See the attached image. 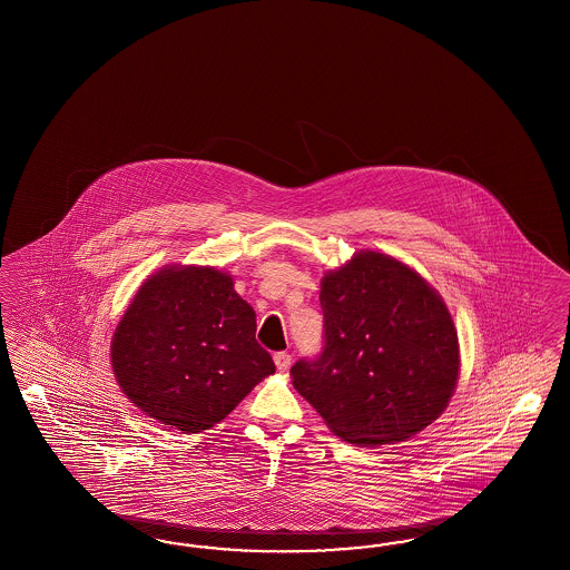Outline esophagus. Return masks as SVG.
<instances>
[{
	"mask_svg": "<svg viewBox=\"0 0 570 570\" xmlns=\"http://www.w3.org/2000/svg\"><path fill=\"white\" fill-rule=\"evenodd\" d=\"M274 362H276L277 370H282V372H284V370H288V367H291V355H288L286 351H279V353L274 355Z\"/></svg>",
	"mask_w": 570,
	"mask_h": 570,
	"instance_id": "obj_1",
	"label": "esophagus"
}]
</instances>
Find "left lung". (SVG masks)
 Segmentation results:
<instances>
[{"mask_svg": "<svg viewBox=\"0 0 570 570\" xmlns=\"http://www.w3.org/2000/svg\"><path fill=\"white\" fill-rule=\"evenodd\" d=\"M324 351L293 386L330 431L360 448L412 439L445 412L460 343L441 294L410 265L360 250L322 277Z\"/></svg>", "mask_w": 570, "mask_h": 570, "instance_id": "8db88e82", "label": "left lung"}]
</instances>
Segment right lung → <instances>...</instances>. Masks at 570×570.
<instances>
[{"instance_id":"add662e5","label":"right lung","mask_w":570,"mask_h":570,"mask_svg":"<svg viewBox=\"0 0 570 570\" xmlns=\"http://www.w3.org/2000/svg\"><path fill=\"white\" fill-rule=\"evenodd\" d=\"M255 332L257 315L234 277L208 265H167L122 313L110 341L112 372L148 417L196 434L276 372Z\"/></svg>"}]
</instances>
